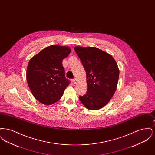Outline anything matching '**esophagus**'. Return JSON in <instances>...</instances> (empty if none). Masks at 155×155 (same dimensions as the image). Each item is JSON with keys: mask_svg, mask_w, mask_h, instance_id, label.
Segmentation results:
<instances>
[{"mask_svg": "<svg viewBox=\"0 0 155 155\" xmlns=\"http://www.w3.org/2000/svg\"><path fill=\"white\" fill-rule=\"evenodd\" d=\"M73 83H74V84H77V83L78 81H77V80L76 78H74V79L73 80Z\"/></svg>", "mask_w": 155, "mask_h": 155, "instance_id": "obj_1", "label": "esophagus"}]
</instances>
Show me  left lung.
<instances>
[{
    "instance_id": "8db88e82",
    "label": "left lung",
    "mask_w": 155,
    "mask_h": 155,
    "mask_svg": "<svg viewBox=\"0 0 155 155\" xmlns=\"http://www.w3.org/2000/svg\"><path fill=\"white\" fill-rule=\"evenodd\" d=\"M74 50L85 70L88 86L86 94L79 99L89 110H99L109 103L116 90L118 66L110 54L95 47L75 46Z\"/></svg>"
}]
</instances>
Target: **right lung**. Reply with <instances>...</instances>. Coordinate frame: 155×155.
I'll return each instance as SVG.
<instances>
[{
  "label": "right lung",
  "mask_w": 155,
  "mask_h": 155,
  "mask_svg": "<svg viewBox=\"0 0 155 155\" xmlns=\"http://www.w3.org/2000/svg\"><path fill=\"white\" fill-rule=\"evenodd\" d=\"M71 52L70 48L51 45L32 58L26 77L33 96L46 105L56 102L62 97L70 81L65 77L63 60Z\"/></svg>",
  "instance_id": "right-lung-1"
}]
</instances>
